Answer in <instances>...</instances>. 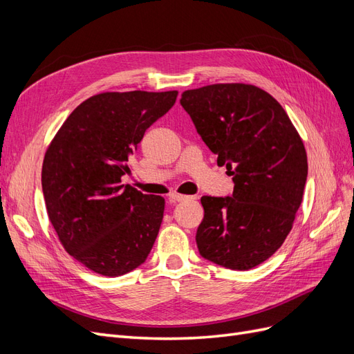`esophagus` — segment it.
I'll return each instance as SVG.
<instances>
[{
	"label": "esophagus",
	"mask_w": 354,
	"mask_h": 354,
	"mask_svg": "<svg viewBox=\"0 0 354 354\" xmlns=\"http://www.w3.org/2000/svg\"><path fill=\"white\" fill-rule=\"evenodd\" d=\"M187 199H190V196L180 195V194H171L169 195V201H173V202H183V201H187Z\"/></svg>",
	"instance_id": "obj_1"
}]
</instances>
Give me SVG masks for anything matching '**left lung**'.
Instances as JSON below:
<instances>
[{"label": "left lung", "instance_id": "obj_1", "mask_svg": "<svg viewBox=\"0 0 354 354\" xmlns=\"http://www.w3.org/2000/svg\"><path fill=\"white\" fill-rule=\"evenodd\" d=\"M180 103L234 183L232 196L201 198L199 254L250 270L279 250L292 229L307 180L301 137L279 102L251 84L187 90Z\"/></svg>", "mask_w": 354, "mask_h": 354}]
</instances>
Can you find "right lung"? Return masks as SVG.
<instances>
[{
  "mask_svg": "<svg viewBox=\"0 0 354 354\" xmlns=\"http://www.w3.org/2000/svg\"><path fill=\"white\" fill-rule=\"evenodd\" d=\"M177 94H95L68 116L47 149L41 183L50 223L66 252L95 273L125 274L152 250L165 199L124 186L121 177L145 131Z\"/></svg>",
  "mask_w": 354,
  "mask_h": 354,
  "instance_id": "right-lung-1",
  "label": "right lung"
}]
</instances>
